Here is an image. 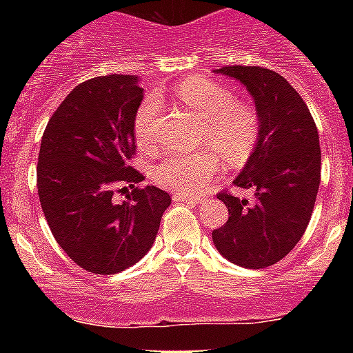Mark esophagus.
<instances>
[{"mask_svg": "<svg viewBox=\"0 0 353 353\" xmlns=\"http://www.w3.org/2000/svg\"><path fill=\"white\" fill-rule=\"evenodd\" d=\"M174 201H185V203L191 205H199L203 201V196H192V194H174Z\"/></svg>", "mask_w": 353, "mask_h": 353, "instance_id": "34e87169", "label": "esophagus"}]
</instances>
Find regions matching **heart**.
Masks as SVG:
<instances>
[{"label": "heart", "mask_w": 353, "mask_h": 353, "mask_svg": "<svg viewBox=\"0 0 353 353\" xmlns=\"http://www.w3.org/2000/svg\"><path fill=\"white\" fill-rule=\"evenodd\" d=\"M179 97L205 123L201 145H210L230 168H242L251 161L261 136V118L254 105L236 102L228 86L199 76L182 81ZM161 109V97L150 93L134 114V136L143 148L154 145ZM214 152L207 148L196 154L166 155L155 166L154 180L179 194L201 191L219 171L221 159Z\"/></svg>", "instance_id": "1"}]
</instances>
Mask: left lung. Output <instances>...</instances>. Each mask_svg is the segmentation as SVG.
Listing matches in <instances>:
<instances>
[{
    "instance_id": "1",
    "label": "left lung",
    "mask_w": 353,
    "mask_h": 353,
    "mask_svg": "<svg viewBox=\"0 0 353 353\" xmlns=\"http://www.w3.org/2000/svg\"><path fill=\"white\" fill-rule=\"evenodd\" d=\"M240 81L261 118L258 148L233 185L251 192H219L228 221L212 232L217 251L244 269H265L288 254L304 235L316 201L322 152L304 99L277 72L263 67H221Z\"/></svg>"
}]
</instances>
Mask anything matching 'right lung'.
Masks as SVG:
<instances>
[{
    "label": "right lung",
    "instance_id": "obj_1",
    "mask_svg": "<svg viewBox=\"0 0 353 353\" xmlns=\"http://www.w3.org/2000/svg\"><path fill=\"white\" fill-rule=\"evenodd\" d=\"M143 88L134 76L93 77L72 90L43 130L37 187L52 236L81 269L118 274L157 236L171 196L129 166ZM131 192L123 202L114 192Z\"/></svg>",
    "mask_w": 353,
    "mask_h": 353
}]
</instances>
